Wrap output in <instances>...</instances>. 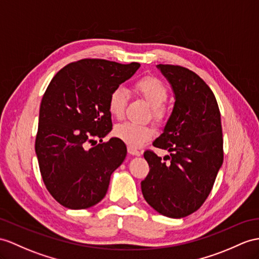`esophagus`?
Instances as JSON below:
<instances>
[{"label":"esophagus","instance_id":"obj_1","mask_svg":"<svg viewBox=\"0 0 259 259\" xmlns=\"http://www.w3.org/2000/svg\"><path fill=\"white\" fill-rule=\"evenodd\" d=\"M127 151H128V153H130L131 155H134V156H141V155H142V153H141L140 150H137L136 148L132 147V146H128V147H127Z\"/></svg>","mask_w":259,"mask_h":259}]
</instances>
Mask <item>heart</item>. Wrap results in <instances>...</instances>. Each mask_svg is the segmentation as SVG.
I'll return each mask as SVG.
<instances>
[{"label":"heart","mask_w":259,"mask_h":259,"mask_svg":"<svg viewBox=\"0 0 259 259\" xmlns=\"http://www.w3.org/2000/svg\"><path fill=\"white\" fill-rule=\"evenodd\" d=\"M135 89L153 108L154 116L158 121H161L165 115L161 106L165 104L168 98L166 85L155 77H144L135 82ZM127 99L128 92L123 87H118L111 92L108 106L112 116L116 118L124 116ZM154 128L151 126L133 122L118 124L114 130L115 136L132 147H141L154 136Z\"/></svg>","instance_id":"b5f03b06"}]
</instances>
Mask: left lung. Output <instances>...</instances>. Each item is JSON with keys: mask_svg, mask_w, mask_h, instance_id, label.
<instances>
[{"mask_svg": "<svg viewBox=\"0 0 259 259\" xmlns=\"http://www.w3.org/2000/svg\"><path fill=\"white\" fill-rule=\"evenodd\" d=\"M171 85L175 104L155 147L168 150L166 163L144 153L149 174L142 181L146 202L162 215L180 219L197 211L210 194L223 163L221 114L212 90L187 68L157 65Z\"/></svg>", "mask_w": 259, "mask_h": 259, "instance_id": "8db88e82", "label": "left lung"}]
</instances>
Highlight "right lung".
<instances>
[{"label": "right lung", "mask_w": 259, "mask_h": 259, "mask_svg": "<svg viewBox=\"0 0 259 259\" xmlns=\"http://www.w3.org/2000/svg\"><path fill=\"white\" fill-rule=\"evenodd\" d=\"M141 65L82 59L61 69L44 94L35 150L47 190L68 209H88L102 200L111 175L124 161L123 141L102 138L112 131L111 92ZM100 144L89 148L94 138Z\"/></svg>", "instance_id": "obj_1"}]
</instances>
